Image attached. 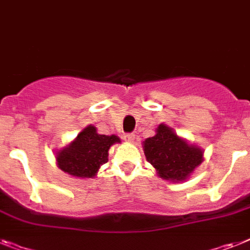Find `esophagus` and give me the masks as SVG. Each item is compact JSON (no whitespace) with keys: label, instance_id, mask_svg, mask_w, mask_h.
<instances>
[{"label":"esophagus","instance_id":"esophagus-1","mask_svg":"<svg viewBox=\"0 0 250 250\" xmlns=\"http://www.w3.org/2000/svg\"><path fill=\"white\" fill-rule=\"evenodd\" d=\"M125 140L127 142H133L135 141V135L133 133H127V135H125Z\"/></svg>","mask_w":250,"mask_h":250}]
</instances>
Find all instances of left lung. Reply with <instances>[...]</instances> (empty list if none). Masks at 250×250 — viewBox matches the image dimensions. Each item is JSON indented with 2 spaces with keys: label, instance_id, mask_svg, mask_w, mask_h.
Here are the masks:
<instances>
[{
  "label": "left lung",
  "instance_id": "8db88e82",
  "mask_svg": "<svg viewBox=\"0 0 250 250\" xmlns=\"http://www.w3.org/2000/svg\"><path fill=\"white\" fill-rule=\"evenodd\" d=\"M146 160L160 178L170 182H184L203 161V151L161 123L154 137L144 141Z\"/></svg>",
  "mask_w": 250,
  "mask_h": 250
}]
</instances>
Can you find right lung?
Returning a JSON list of instances; mask_svg holds the SVG:
<instances>
[{"label": "right lung", "instance_id": "add662e5", "mask_svg": "<svg viewBox=\"0 0 250 250\" xmlns=\"http://www.w3.org/2000/svg\"><path fill=\"white\" fill-rule=\"evenodd\" d=\"M117 142H121L118 136L99 135L94 125H87L56 154L58 167L75 178H94L108 161L110 146Z\"/></svg>", "mask_w": 250, "mask_h": 250}]
</instances>
